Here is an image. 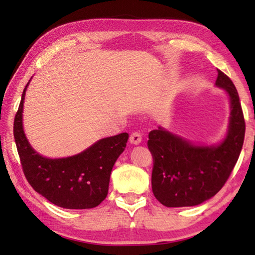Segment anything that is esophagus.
Wrapping results in <instances>:
<instances>
[{"instance_id":"obj_1","label":"esophagus","mask_w":255,"mask_h":255,"mask_svg":"<svg viewBox=\"0 0 255 255\" xmlns=\"http://www.w3.org/2000/svg\"><path fill=\"white\" fill-rule=\"evenodd\" d=\"M128 140H130L131 144L138 145V144H140V142H141L142 137H141V134L139 133V132H132L131 135H130V139H128Z\"/></svg>"}]
</instances>
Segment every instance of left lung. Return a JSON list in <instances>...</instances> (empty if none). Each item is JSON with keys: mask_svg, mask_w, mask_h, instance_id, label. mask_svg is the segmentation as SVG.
<instances>
[{"mask_svg": "<svg viewBox=\"0 0 255 255\" xmlns=\"http://www.w3.org/2000/svg\"><path fill=\"white\" fill-rule=\"evenodd\" d=\"M217 72L216 86L224 88L231 101L229 133L221 145L194 146L162 128L148 133L152 190L165 207H193L215 196L238 161L245 138V118L231 79L219 69Z\"/></svg>", "mask_w": 255, "mask_h": 255, "instance_id": "8db88e82", "label": "left lung"}]
</instances>
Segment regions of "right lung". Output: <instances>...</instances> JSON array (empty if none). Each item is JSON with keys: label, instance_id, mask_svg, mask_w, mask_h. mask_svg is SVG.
<instances>
[{"label": "right lung", "instance_id": "add662e5", "mask_svg": "<svg viewBox=\"0 0 255 255\" xmlns=\"http://www.w3.org/2000/svg\"><path fill=\"white\" fill-rule=\"evenodd\" d=\"M29 85V83H27ZM13 121V137L27 182L51 203L65 209H92L107 197L111 169L128 134L101 139L80 154L47 159L34 152L24 134L22 113L26 87Z\"/></svg>", "mask_w": 255, "mask_h": 255}]
</instances>
